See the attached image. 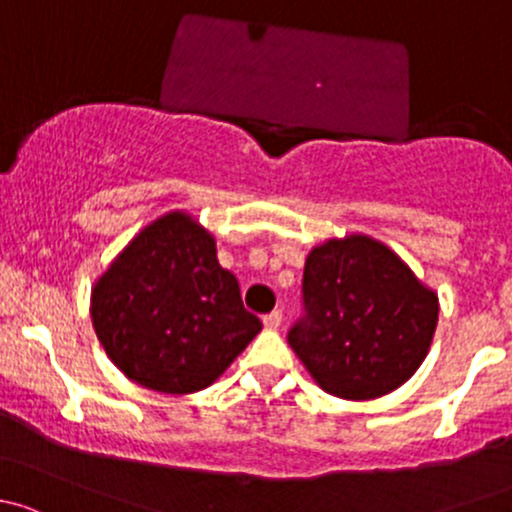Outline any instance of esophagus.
<instances>
[{
	"label": "esophagus",
	"mask_w": 512,
	"mask_h": 512,
	"mask_svg": "<svg viewBox=\"0 0 512 512\" xmlns=\"http://www.w3.org/2000/svg\"><path fill=\"white\" fill-rule=\"evenodd\" d=\"M281 320H283L281 310H273V313L263 315V328H266V330H278V328H281Z\"/></svg>",
	"instance_id": "esophagus-1"
}]
</instances>
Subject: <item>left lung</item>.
Returning a JSON list of instances; mask_svg holds the SVG:
<instances>
[{
	"label": "left lung",
	"instance_id": "8db88e82",
	"mask_svg": "<svg viewBox=\"0 0 512 512\" xmlns=\"http://www.w3.org/2000/svg\"><path fill=\"white\" fill-rule=\"evenodd\" d=\"M305 318L288 345L340 399H377L419 370L439 323V295L382 241L328 239L305 258Z\"/></svg>",
	"mask_w": 512,
	"mask_h": 512
}]
</instances>
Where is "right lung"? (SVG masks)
<instances>
[{
    "instance_id": "add662e5",
    "label": "right lung",
    "mask_w": 512,
    "mask_h": 512,
    "mask_svg": "<svg viewBox=\"0 0 512 512\" xmlns=\"http://www.w3.org/2000/svg\"><path fill=\"white\" fill-rule=\"evenodd\" d=\"M91 318L113 365L162 394L209 387L261 333L214 236L187 212L150 221L113 258L91 291Z\"/></svg>"
}]
</instances>
